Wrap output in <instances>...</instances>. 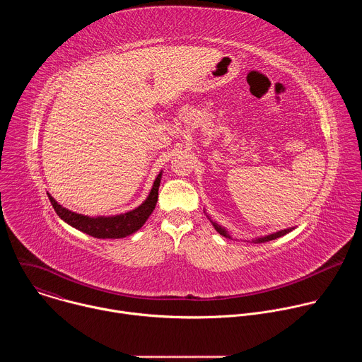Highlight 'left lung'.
Listing matches in <instances>:
<instances>
[{"label": "left lung", "mask_w": 362, "mask_h": 362, "mask_svg": "<svg viewBox=\"0 0 362 362\" xmlns=\"http://www.w3.org/2000/svg\"><path fill=\"white\" fill-rule=\"evenodd\" d=\"M208 216V215H206ZM208 219L212 222V225H214V228L216 229V232H219L222 236H225V238H228V239H232V236H230V233L223 228V226H221L219 223H216V222H214L212 219H211V216H208ZM295 228H288V229H284V230H278V232H274V233H269V235H265V236H261V238H255V239H252V242L253 243H262V242H269V240H274V239H276V238H281V236H284V235H286V233H289V232H292Z\"/></svg>", "instance_id": "8db88e82"}]
</instances>
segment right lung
<instances>
[{
  "label": "right lung",
  "instance_id": "right-lung-1",
  "mask_svg": "<svg viewBox=\"0 0 362 362\" xmlns=\"http://www.w3.org/2000/svg\"><path fill=\"white\" fill-rule=\"evenodd\" d=\"M160 179L162 173L158 175L147 199L139 206V208L115 216H84L81 214H76L63 208V206L59 204L57 200L51 194H48V199L51 204H53L56 214L70 226L97 239H120L137 232L146 223L154 208H156Z\"/></svg>",
  "mask_w": 362,
  "mask_h": 362
}]
</instances>
